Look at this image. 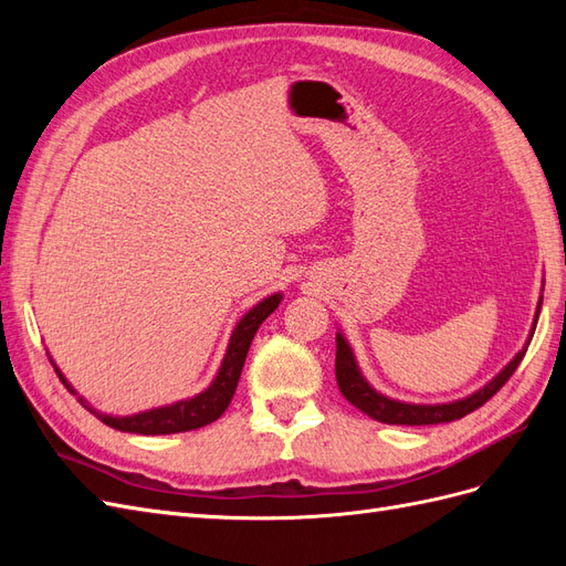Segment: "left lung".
Masks as SVG:
<instances>
[{
    "instance_id": "1",
    "label": "left lung",
    "mask_w": 566,
    "mask_h": 566,
    "mask_svg": "<svg viewBox=\"0 0 566 566\" xmlns=\"http://www.w3.org/2000/svg\"><path fill=\"white\" fill-rule=\"evenodd\" d=\"M543 285H545V281H543ZM541 304H543V295L538 297L534 325H531L526 345L510 358V361L503 366V370L499 375H495V378H491L484 387H479L476 391L468 394V397L455 399V401H443V403H410V401H399V399L387 397V394L378 391L366 380V375L361 373V368H358L352 345L342 333H337V356H335L337 387L342 394H345V399L352 406H356L368 418L385 422V424H439V422H451V420L465 418L468 413H472L474 408L486 403L493 394L510 380V375L517 370L520 361L526 354L528 342H531V337H534L538 314H541Z\"/></svg>"
}]
</instances>
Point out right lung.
<instances>
[{
    "label": "right lung",
    "mask_w": 566,
    "mask_h": 566,
    "mask_svg": "<svg viewBox=\"0 0 566 566\" xmlns=\"http://www.w3.org/2000/svg\"><path fill=\"white\" fill-rule=\"evenodd\" d=\"M281 300H283V293H273V295L264 297L262 302H256L250 312H245V316L241 321L235 323V328L229 337L227 354H224V358H221V366L214 375V380L210 382V387H205L200 394H196V397H188V399L150 408V410H142V413H134V416L101 413V410H96L87 399L80 397L75 387L65 380V375L54 364V358H51V364H54L59 378L63 380L67 391L77 394V401L87 408L90 413H94L101 422L113 427V430L132 432V434H177V432L198 430V427L214 422L229 408V403L233 399V391L238 387V380H241V370L245 364L248 349L252 345V337L256 331H260V325L269 318V314L279 310Z\"/></svg>",
    "instance_id": "obj_1"
}]
</instances>
